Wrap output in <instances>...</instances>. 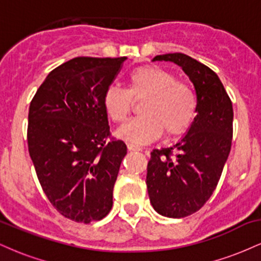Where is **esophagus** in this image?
Returning a JSON list of instances; mask_svg holds the SVG:
<instances>
[{
    "label": "esophagus",
    "mask_w": 261,
    "mask_h": 261,
    "mask_svg": "<svg viewBox=\"0 0 261 261\" xmlns=\"http://www.w3.org/2000/svg\"><path fill=\"white\" fill-rule=\"evenodd\" d=\"M127 149L128 151H142V148H140L139 146L133 145V143H127Z\"/></svg>",
    "instance_id": "esophagus-1"
}]
</instances>
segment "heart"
<instances>
[{
    "instance_id": "heart-1",
    "label": "heart",
    "mask_w": 261,
    "mask_h": 261,
    "mask_svg": "<svg viewBox=\"0 0 261 261\" xmlns=\"http://www.w3.org/2000/svg\"><path fill=\"white\" fill-rule=\"evenodd\" d=\"M147 98L141 108L142 116L133 119L119 128L118 136L134 143L153 141L166 131L168 137L184 134L196 116L195 92L179 82L174 73L143 66L128 74L127 89L108 87L103 97L104 109L116 124H122L133 110V99Z\"/></svg>"
}]
</instances>
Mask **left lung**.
<instances>
[{
	"mask_svg": "<svg viewBox=\"0 0 261 261\" xmlns=\"http://www.w3.org/2000/svg\"><path fill=\"white\" fill-rule=\"evenodd\" d=\"M152 61L178 65L196 92L193 124L175 145L151 152L146 176L155 211L170 218L187 217L205 205L222 174L232 145V101L217 74L195 59L175 53Z\"/></svg>",
	"mask_w": 261,
	"mask_h": 261,
	"instance_id": "1",
	"label": "left lung"
}]
</instances>
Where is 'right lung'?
Listing matches in <instances>:
<instances>
[{"label": "right lung", "instance_id": "obj_1", "mask_svg": "<svg viewBox=\"0 0 261 261\" xmlns=\"http://www.w3.org/2000/svg\"><path fill=\"white\" fill-rule=\"evenodd\" d=\"M126 58H74L51 72L29 107L28 147L45 195L62 216L99 221L127 147L109 140L107 88Z\"/></svg>", "mask_w": 261, "mask_h": 261}]
</instances>
